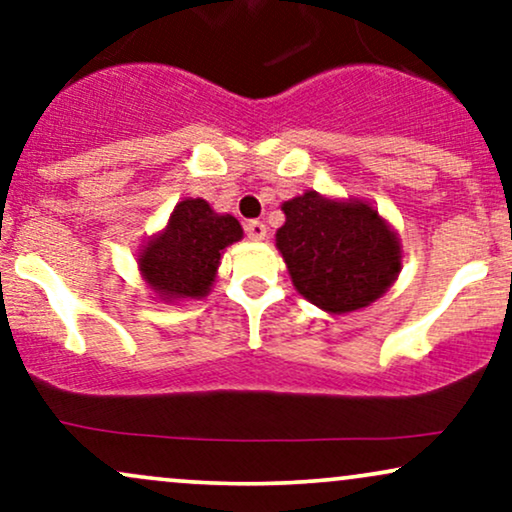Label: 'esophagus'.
Here are the masks:
<instances>
[{"label": "esophagus", "instance_id": "esophagus-1", "mask_svg": "<svg viewBox=\"0 0 512 512\" xmlns=\"http://www.w3.org/2000/svg\"><path fill=\"white\" fill-rule=\"evenodd\" d=\"M245 233L250 240H264L267 238V226L262 221H248L245 223Z\"/></svg>", "mask_w": 512, "mask_h": 512}]
</instances>
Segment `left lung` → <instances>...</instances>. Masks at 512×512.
I'll list each match as a JSON object with an SVG mask.
<instances>
[{"instance_id": "1", "label": "left lung", "mask_w": 512, "mask_h": 512, "mask_svg": "<svg viewBox=\"0 0 512 512\" xmlns=\"http://www.w3.org/2000/svg\"><path fill=\"white\" fill-rule=\"evenodd\" d=\"M276 248L301 296L330 313L366 308L397 279L399 243L378 211L317 192L284 202Z\"/></svg>"}]
</instances>
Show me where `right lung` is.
<instances>
[{
    "label": "right lung",
    "instance_id": "right-lung-1",
    "mask_svg": "<svg viewBox=\"0 0 512 512\" xmlns=\"http://www.w3.org/2000/svg\"><path fill=\"white\" fill-rule=\"evenodd\" d=\"M240 238L243 228L231 214H214L204 199H185L170 214L166 231L149 240L139 267L163 301L202 298L216 276L221 250Z\"/></svg>",
    "mask_w": 512,
    "mask_h": 512
}]
</instances>
